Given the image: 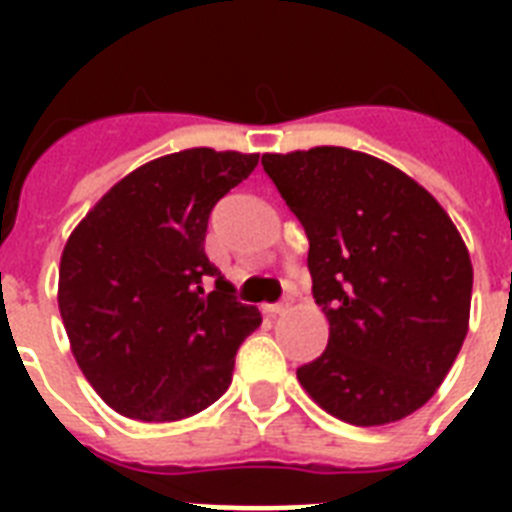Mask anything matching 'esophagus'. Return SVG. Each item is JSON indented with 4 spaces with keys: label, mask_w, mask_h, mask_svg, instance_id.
I'll return each instance as SVG.
<instances>
[{
    "label": "esophagus",
    "mask_w": 512,
    "mask_h": 512,
    "mask_svg": "<svg viewBox=\"0 0 512 512\" xmlns=\"http://www.w3.org/2000/svg\"><path fill=\"white\" fill-rule=\"evenodd\" d=\"M287 308H289L287 300H281V303H268V305H265V308H263V311H265V313H271V316H279V313H284V311H287Z\"/></svg>",
    "instance_id": "esophagus-1"
}]
</instances>
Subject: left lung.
Returning a JSON list of instances; mask_svg holds the SVG:
<instances>
[{
	"mask_svg": "<svg viewBox=\"0 0 512 512\" xmlns=\"http://www.w3.org/2000/svg\"><path fill=\"white\" fill-rule=\"evenodd\" d=\"M263 170L308 236L329 342L297 369L350 425L404 420L428 401L468 335L473 265L444 207L393 164L350 148L265 154Z\"/></svg>",
	"mask_w": 512,
	"mask_h": 512,
	"instance_id": "left-lung-1",
	"label": "left lung"
}]
</instances>
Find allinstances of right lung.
Wrapping results in <instances>:
<instances>
[{
    "instance_id": "right-lung-1",
    "label": "right lung",
    "mask_w": 512,
    "mask_h": 512,
    "mask_svg": "<svg viewBox=\"0 0 512 512\" xmlns=\"http://www.w3.org/2000/svg\"><path fill=\"white\" fill-rule=\"evenodd\" d=\"M255 167L257 154L239 151L162 156L119 180L68 236L63 327L84 377L124 417L183 420L231 385L236 350L263 319L233 297L204 239L212 207Z\"/></svg>"
}]
</instances>
